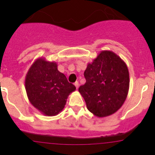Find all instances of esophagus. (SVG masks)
<instances>
[{
	"label": "esophagus",
	"instance_id": "34e87169",
	"mask_svg": "<svg viewBox=\"0 0 155 155\" xmlns=\"http://www.w3.org/2000/svg\"><path fill=\"white\" fill-rule=\"evenodd\" d=\"M74 86H75L76 88H77V89H78V85H79V83H78V81H76V82L74 83Z\"/></svg>",
	"mask_w": 155,
	"mask_h": 155
}]
</instances>
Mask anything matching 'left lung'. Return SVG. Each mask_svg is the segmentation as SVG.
Returning a JSON list of instances; mask_svg holds the SVG:
<instances>
[{"mask_svg":"<svg viewBox=\"0 0 155 155\" xmlns=\"http://www.w3.org/2000/svg\"><path fill=\"white\" fill-rule=\"evenodd\" d=\"M86 82L79 91L86 107L95 116L115 114L124 104L130 87L127 64L110 50H102L84 72Z\"/></svg>","mask_w":155,"mask_h":155,"instance_id":"8db88e82","label":"left lung"}]
</instances>
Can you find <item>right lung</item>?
<instances>
[{"mask_svg":"<svg viewBox=\"0 0 155 155\" xmlns=\"http://www.w3.org/2000/svg\"><path fill=\"white\" fill-rule=\"evenodd\" d=\"M25 87L31 105L48 116L61 112L69 95L76 89L58 70L56 62L48 61L42 57L36 59L29 68Z\"/></svg>","mask_w":155,"mask_h":155,"instance_id":"1","label":"right lung"}]
</instances>
